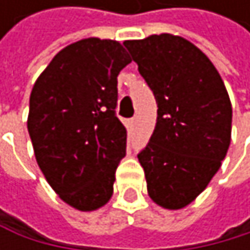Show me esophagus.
Returning a JSON list of instances; mask_svg holds the SVG:
<instances>
[{
	"mask_svg": "<svg viewBox=\"0 0 250 250\" xmlns=\"http://www.w3.org/2000/svg\"><path fill=\"white\" fill-rule=\"evenodd\" d=\"M135 124H136V118H130V120H129V129H130V130L135 127Z\"/></svg>",
	"mask_w": 250,
	"mask_h": 250,
	"instance_id": "1",
	"label": "esophagus"
}]
</instances>
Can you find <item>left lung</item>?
I'll return each mask as SVG.
<instances>
[{"mask_svg": "<svg viewBox=\"0 0 250 250\" xmlns=\"http://www.w3.org/2000/svg\"><path fill=\"white\" fill-rule=\"evenodd\" d=\"M124 46L157 103L154 132L138 154L148 195L163 208H183L227 156L232 108L225 83L207 55L183 37L154 34Z\"/></svg>", "mask_w": 250, "mask_h": 250, "instance_id": "1", "label": "left lung"}]
</instances>
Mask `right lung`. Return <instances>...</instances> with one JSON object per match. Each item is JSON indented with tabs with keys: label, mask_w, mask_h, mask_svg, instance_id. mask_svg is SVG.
<instances>
[{
	"label": "right lung",
	"mask_w": 250,
	"mask_h": 250,
	"mask_svg": "<svg viewBox=\"0 0 250 250\" xmlns=\"http://www.w3.org/2000/svg\"><path fill=\"white\" fill-rule=\"evenodd\" d=\"M130 61L115 40L83 39L60 51L33 87L26 124L36 160L76 210H97L112 196L127 139L115 114L117 76Z\"/></svg>",
	"instance_id": "obj_1"
}]
</instances>
